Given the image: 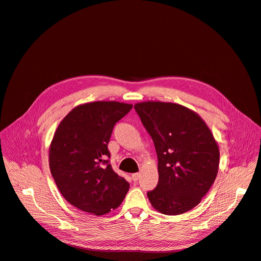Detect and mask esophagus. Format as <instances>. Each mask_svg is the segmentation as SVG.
<instances>
[{
    "label": "esophagus",
    "mask_w": 261,
    "mask_h": 261,
    "mask_svg": "<svg viewBox=\"0 0 261 261\" xmlns=\"http://www.w3.org/2000/svg\"><path fill=\"white\" fill-rule=\"evenodd\" d=\"M139 178H140V173H138V172H137V173H133V174H132V179H133L135 182H137Z\"/></svg>",
    "instance_id": "34e87169"
}]
</instances>
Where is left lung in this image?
<instances>
[{
  "mask_svg": "<svg viewBox=\"0 0 261 261\" xmlns=\"http://www.w3.org/2000/svg\"><path fill=\"white\" fill-rule=\"evenodd\" d=\"M158 153L159 184L148 193L154 209L180 215L199 204L220 166V149L212 132L194 110L175 102L135 103Z\"/></svg>",
  "mask_w": 261,
  "mask_h": 261,
  "instance_id": "obj_1",
  "label": "left lung"
}]
</instances>
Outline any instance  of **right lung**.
Listing matches in <instances>:
<instances>
[{
    "label": "right lung",
    "mask_w": 261,
    "mask_h": 261,
    "mask_svg": "<svg viewBox=\"0 0 261 261\" xmlns=\"http://www.w3.org/2000/svg\"><path fill=\"white\" fill-rule=\"evenodd\" d=\"M132 107L116 100L81 103L56 129L49 147L50 171L62 196L79 210L107 214L128 192L129 183L105 159L110 158L108 142L114 124Z\"/></svg>",
    "instance_id": "right-lung-1"
}]
</instances>
